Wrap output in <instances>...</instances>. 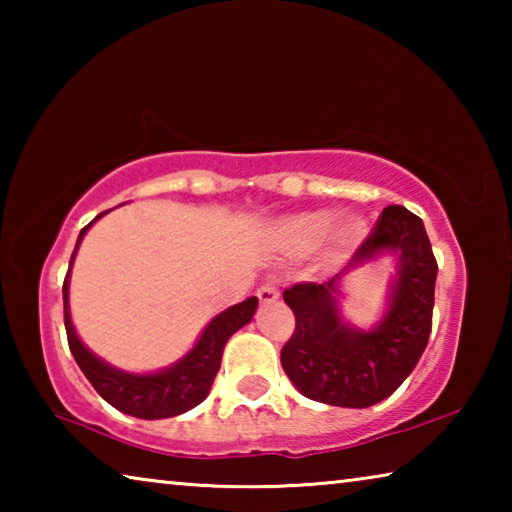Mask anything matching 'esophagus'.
<instances>
[{
    "label": "esophagus",
    "instance_id": "esophagus-1",
    "mask_svg": "<svg viewBox=\"0 0 512 512\" xmlns=\"http://www.w3.org/2000/svg\"><path fill=\"white\" fill-rule=\"evenodd\" d=\"M257 298L262 305H271V302H275L277 298H280V291H277V287L273 282H266L262 284V287L257 289Z\"/></svg>",
    "mask_w": 512,
    "mask_h": 512
}]
</instances>
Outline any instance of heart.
<instances>
[{
	"label": "heart",
	"mask_w": 512,
	"mask_h": 512,
	"mask_svg": "<svg viewBox=\"0 0 512 512\" xmlns=\"http://www.w3.org/2000/svg\"><path fill=\"white\" fill-rule=\"evenodd\" d=\"M366 232V223L357 214L332 210L298 212L273 225V241L287 255H307L325 244V264H336L348 257Z\"/></svg>",
	"instance_id": "heart-1"
}]
</instances>
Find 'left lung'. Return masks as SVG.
<instances>
[{
  "mask_svg": "<svg viewBox=\"0 0 512 512\" xmlns=\"http://www.w3.org/2000/svg\"><path fill=\"white\" fill-rule=\"evenodd\" d=\"M386 254L396 257L398 271L389 283L385 314L368 330L352 326L340 309L344 282L357 267ZM436 275L420 216L388 205L339 275L284 291L296 316V332L280 354L291 384L309 400L345 409H366L393 395L427 348Z\"/></svg>",
  "mask_w": 512,
  "mask_h": 512,
  "instance_id": "obj_1",
  "label": "left lung"
}]
</instances>
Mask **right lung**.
<instances>
[{
  "label": "right lung",
  "instance_id": "1",
  "mask_svg": "<svg viewBox=\"0 0 512 512\" xmlns=\"http://www.w3.org/2000/svg\"><path fill=\"white\" fill-rule=\"evenodd\" d=\"M97 219L85 225L81 230L79 239H76L72 259H69V271L65 275L63 284V305H65V329L69 350H72L76 363L83 370L103 400L117 411L133 415V418L142 420H162V418H176L180 413H187L189 409L201 404L207 395H210L212 381L216 372L221 368L223 348L228 339L241 327L253 320L257 311V298H248L239 305H232L221 314H216L210 323L198 336L194 348L183 354L171 366L153 370V372H128L117 366H110L108 361L97 357L88 345L81 341L76 334V327L72 323V314H69V277H72L74 257L79 253V246Z\"/></svg>",
  "mask_w": 512,
  "mask_h": 512
}]
</instances>
